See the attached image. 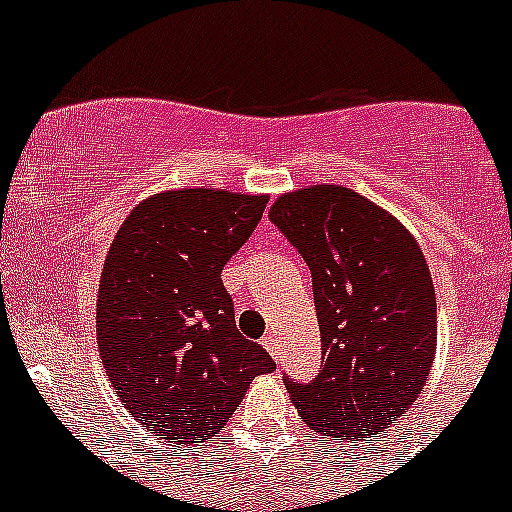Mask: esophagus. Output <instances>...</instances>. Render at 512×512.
<instances>
[{"mask_svg": "<svg viewBox=\"0 0 512 512\" xmlns=\"http://www.w3.org/2000/svg\"><path fill=\"white\" fill-rule=\"evenodd\" d=\"M264 348L266 351H269V356L271 359H277L279 361V354H282V351H279V338H277V333H266L264 336Z\"/></svg>", "mask_w": 512, "mask_h": 512, "instance_id": "esophagus-1", "label": "esophagus"}]
</instances>
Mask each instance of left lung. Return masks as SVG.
Here are the masks:
<instances>
[{"label":"left lung","mask_w":512,"mask_h":512,"mask_svg":"<svg viewBox=\"0 0 512 512\" xmlns=\"http://www.w3.org/2000/svg\"><path fill=\"white\" fill-rule=\"evenodd\" d=\"M312 274L323 369L287 379L300 418L333 438H374L423 392L436 356V292L410 230L341 184L295 189L271 205Z\"/></svg>","instance_id":"1"}]
</instances>
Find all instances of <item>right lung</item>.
<instances>
[{"instance_id":"obj_1","label":"right lung","mask_w":512,"mask_h":512,"mask_svg":"<svg viewBox=\"0 0 512 512\" xmlns=\"http://www.w3.org/2000/svg\"><path fill=\"white\" fill-rule=\"evenodd\" d=\"M266 194L171 189L117 230L97 297V346L117 397L169 446L223 431L259 374L277 369L235 328L220 271L266 210Z\"/></svg>"}]
</instances>
